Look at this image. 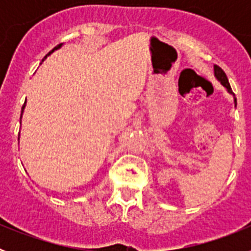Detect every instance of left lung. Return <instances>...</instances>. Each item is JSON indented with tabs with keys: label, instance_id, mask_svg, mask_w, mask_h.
<instances>
[{
	"label": "left lung",
	"instance_id": "1",
	"mask_svg": "<svg viewBox=\"0 0 251 251\" xmlns=\"http://www.w3.org/2000/svg\"><path fill=\"white\" fill-rule=\"evenodd\" d=\"M214 74H215V77H216L217 80L220 81V83L225 86V89L227 90V93H230V94L234 95V103H235V105H236V98H235V94L232 93L231 86H230L229 80H227V76H226V74L224 73L223 69H221L220 66L214 65Z\"/></svg>",
	"mask_w": 251,
	"mask_h": 251
}]
</instances>
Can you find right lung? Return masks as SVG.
I'll return each mask as SVG.
<instances>
[{
    "label": "right lung",
    "mask_w": 251,
    "mask_h": 251,
    "mask_svg": "<svg viewBox=\"0 0 251 251\" xmlns=\"http://www.w3.org/2000/svg\"><path fill=\"white\" fill-rule=\"evenodd\" d=\"M61 46H63V44H60V45L55 46V48H54V49H52V50H51V51H50V52H49V54H48V55H46V56H45V57H44V59H43V61H44V60H45V59H46V57H48V56H49V55H50V54H52V52H54V51H55V50H57V49H60V48H61ZM25 106H26V101H25V104H24V106H22V110H21V117H22V113H24V109H25ZM20 121H21V118H20Z\"/></svg>",
    "instance_id": "right-lung-1"
}]
</instances>
